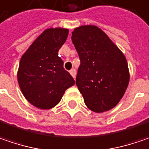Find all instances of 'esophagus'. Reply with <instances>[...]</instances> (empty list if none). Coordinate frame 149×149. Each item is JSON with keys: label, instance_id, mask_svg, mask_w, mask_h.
<instances>
[{"label": "esophagus", "instance_id": "1", "mask_svg": "<svg viewBox=\"0 0 149 149\" xmlns=\"http://www.w3.org/2000/svg\"><path fill=\"white\" fill-rule=\"evenodd\" d=\"M70 74L72 75V77H73V78L74 79L75 78V76H76V70H75L74 69H72V70H70Z\"/></svg>", "mask_w": 149, "mask_h": 149}]
</instances>
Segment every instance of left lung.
I'll return each instance as SVG.
<instances>
[{
    "instance_id": "1",
    "label": "left lung",
    "mask_w": 149,
    "mask_h": 149,
    "mask_svg": "<svg viewBox=\"0 0 149 149\" xmlns=\"http://www.w3.org/2000/svg\"><path fill=\"white\" fill-rule=\"evenodd\" d=\"M71 39L80 59L76 86L86 107L98 113L115 107L129 83L126 57L96 26L76 27Z\"/></svg>"
}]
</instances>
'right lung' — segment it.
I'll return each mask as SVG.
<instances>
[{"label":"right lung","instance_id":"obj_1","mask_svg":"<svg viewBox=\"0 0 149 149\" xmlns=\"http://www.w3.org/2000/svg\"><path fill=\"white\" fill-rule=\"evenodd\" d=\"M68 34L66 28H48L21 58L17 71L20 89L26 100L39 109L54 107L65 91L74 85L58 54Z\"/></svg>","mask_w":149,"mask_h":149}]
</instances>
